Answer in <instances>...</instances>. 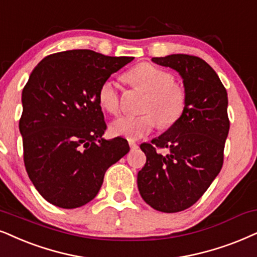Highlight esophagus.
Returning a JSON list of instances; mask_svg holds the SVG:
<instances>
[{"mask_svg": "<svg viewBox=\"0 0 257 257\" xmlns=\"http://www.w3.org/2000/svg\"><path fill=\"white\" fill-rule=\"evenodd\" d=\"M129 147H131L132 151H136V149L139 148V146L136 145L135 142H133V141H129Z\"/></svg>", "mask_w": 257, "mask_h": 257, "instance_id": "esophagus-1", "label": "esophagus"}]
</instances>
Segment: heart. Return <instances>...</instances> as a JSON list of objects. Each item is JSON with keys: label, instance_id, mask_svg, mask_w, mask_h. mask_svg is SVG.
Returning <instances> with one entry per match:
<instances>
[{"label": "heart", "instance_id": "obj_1", "mask_svg": "<svg viewBox=\"0 0 257 257\" xmlns=\"http://www.w3.org/2000/svg\"><path fill=\"white\" fill-rule=\"evenodd\" d=\"M125 79L136 89L147 93L139 116H119L111 123L112 134L128 140L148 135L158 125H173L186 108V91L180 83L173 82V74L151 63H141L125 73ZM99 104L110 113H117L119 97L113 80H105L99 87Z\"/></svg>", "mask_w": 257, "mask_h": 257}]
</instances>
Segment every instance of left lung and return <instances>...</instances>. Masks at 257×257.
Listing matches in <instances>:
<instances>
[{
	"label": "left lung",
	"mask_w": 257,
	"mask_h": 257,
	"mask_svg": "<svg viewBox=\"0 0 257 257\" xmlns=\"http://www.w3.org/2000/svg\"><path fill=\"white\" fill-rule=\"evenodd\" d=\"M183 78L186 108L164 134L142 144L146 164L138 173L144 200L161 212H179L192 206L218 175L228 138V93L215 70L187 54L153 58ZM167 148L162 156L156 147Z\"/></svg>",
	"instance_id": "left-lung-1"
}]
</instances>
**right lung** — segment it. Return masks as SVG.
Segmentation results:
<instances>
[{
	"instance_id": "right-lung-1",
	"label": "right lung",
	"mask_w": 257,
	"mask_h": 257,
	"mask_svg": "<svg viewBox=\"0 0 257 257\" xmlns=\"http://www.w3.org/2000/svg\"><path fill=\"white\" fill-rule=\"evenodd\" d=\"M133 59L71 50L44 58L32 71L19 128L26 171L48 203L63 209L85 205L98 193L106 170L129 152L126 140L103 139L98 92Z\"/></svg>"
}]
</instances>
